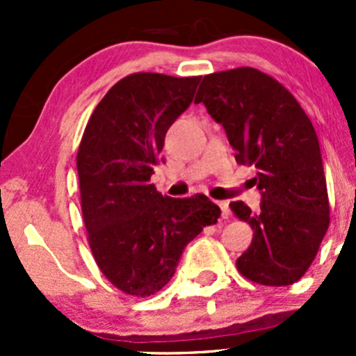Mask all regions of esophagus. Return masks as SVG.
Here are the masks:
<instances>
[{
	"instance_id": "1",
	"label": "esophagus",
	"mask_w": 356,
	"mask_h": 356,
	"mask_svg": "<svg viewBox=\"0 0 356 356\" xmlns=\"http://www.w3.org/2000/svg\"><path fill=\"white\" fill-rule=\"evenodd\" d=\"M217 204L220 207V210H222V218H229V215H231V210H229L227 201H218Z\"/></svg>"
}]
</instances>
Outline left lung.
<instances>
[{
  "mask_svg": "<svg viewBox=\"0 0 356 356\" xmlns=\"http://www.w3.org/2000/svg\"><path fill=\"white\" fill-rule=\"evenodd\" d=\"M195 103L225 129L239 165H254L260 213L232 201V213L253 229L236 260L239 274L261 286L300 281L329 227V196L321 146L310 118L270 75L251 67L204 75Z\"/></svg>",
  "mask_w": 356,
  "mask_h": 356,
  "instance_id": "left-lung-1",
  "label": "left lung"
}]
</instances>
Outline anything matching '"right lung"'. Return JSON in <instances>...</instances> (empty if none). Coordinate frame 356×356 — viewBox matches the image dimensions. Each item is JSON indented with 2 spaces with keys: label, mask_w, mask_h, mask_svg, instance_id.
Listing matches in <instances>:
<instances>
[{
  "label": "right lung",
  "mask_w": 356,
  "mask_h": 356,
  "mask_svg": "<svg viewBox=\"0 0 356 356\" xmlns=\"http://www.w3.org/2000/svg\"><path fill=\"white\" fill-rule=\"evenodd\" d=\"M201 77L136 72L103 96L77 152L88 243L106 279L129 296H152L174 275L186 245L220 208L204 195L168 198L149 182L165 134L193 102Z\"/></svg>",
  "instance_id": "obj_1"
}]
</instances>
